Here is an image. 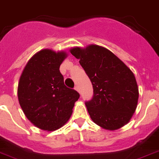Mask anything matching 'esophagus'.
Segmentation results:
<instances>
[{
	"mask_svg": "<svg viewBox=\"0 0 159 159\" xmlns=\"http://www.w3.org/2000/svg\"><path fill=\"white\" fill-rule=\"evenodd\" d=\"M74 89H75V90H77V92H79V93H80V89H79V86H75V88H74Z\"/></svg>",
	"mask_w": 159,
	"mask_h": 159,
	"instance_id": "esophagus-1",
	"label": "esophagus"
}]
</instances>
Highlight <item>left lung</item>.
Here are the masks:
<instances>
[{"mask_svg":"<svg viewBox=\"0 0 159 159\" xmlns=\"http://www.w3.org/2000/svg\"><path fill=\"white\" fill-rule=\"evenodd\" d=\"M94 89L86 106L92 120L107 130H116L130 120L137 108L139 92L135 76L108 49L98 45L73 48Z\"/></svg>","mask_w":159,"mask_h":159,"instance_id":"1","label":"left lung"}]
</instances>
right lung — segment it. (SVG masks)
Listing matches in <instances>:
<instances>
[{
	"label": "right lung",
	"mask_w": 159,
	"mask_h": 159,
	"mask_svg": "<svg viewBox=\"0 0 159 159\" xmlns=\"http://www.w3.org/2000/svg\"><path fill=\"white\" fill-rule=\"evenodd\" d=\"M67 54L51 49L39 51L28 61L18 87L19 104L26 118L39 129L54 131L73 113L78 92L64 83L60 66Z\"/></svg>",
	"instance_id": "1"
}]
</instances>
